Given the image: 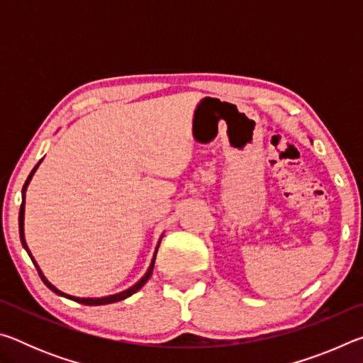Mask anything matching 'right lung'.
<instances>
[{
  "label": "right lung",
  "instance_id": "obj_1",
  "mask_svg": "<svg viewBox=\"0 0 363 363\" xmlns=\"http://www.w3.org/2000/svg\"><path fill=\"white\" fill-rule=\"evenodd\" d=\"M40 163H41V160H40V162H38V164H36V167L32 169V173H30V176L27 177L26 184H23V187H22V205H21V211H19V233H21V242H22V247L27 250L28 256L32 257V261H33V264H35L36 270H38V274H40V277H41V280H43V284H45V285H46V286H48L49 290H51V291H54V293H56V294H59V296L69 298V299H72V301H77V303H79V304H84V306H102V304H112V303H116V301L126 299L128 296H131V294H134V293H136L138 290H140V288H143V286L145 285V281L149 280V279H150V275H152L153 264H155V256H157V251H158V247H160V242H158V245H157L155 255H153V259H152V262H150V267H149V270H147V274L144 275L143 279H140V280L138 281L136 285H133L131 288H128V290L121 291V293L110 294V296H104V298H77V296H70V294H65V293H62V291H60V290H57L56 286H54L52 284H49V281L46 280V277H45V275H43V272H41L40 267H38V264L35 262V259H33L32 253H30V250H28L27 243H26V237H23V211H26V190H27V186H28L30 179H32V176L35 174V171L38 169Z\"/></svg>",
  "mask_w": 363,
  "mask_h": 363
}]
</instances>
